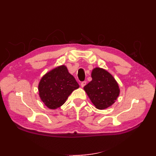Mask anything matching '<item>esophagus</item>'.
<instances>
[{"label": "esophagus", "mask_w": 156, "mask_h": 156, "mask_svg": "<svg viewBox=\"0 0 156 156\" xmlns=\"http://www.w3.org/2000/svg\"><path fill=\"white\" fill-rule=\"evenodd\" d=\"M86 84H87V82H86V81H84V82H81V87H82V88H83Z\"/></svg>", "instance_id": "34e87169"}]
</instances>
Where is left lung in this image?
<instances>
[{
	"mask_svg": "<svg viewBox=\"0 0 156 156\" xmlns=\"http://www.w3.org/2000/svg\"><path fill=\"white\" fill-rule=\"evenodd\" d=\"M92 81L84 87L95 107L103 110L115 103L119 94V84L110 73L103 68H95L92 71Z\"/></svg>",
	"mask_w": 156,
	"mask_h": 156,
	"instance_id": "left-lung-1",
	"label": "left lung"
}]
</instances>
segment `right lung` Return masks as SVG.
<instances>
[{
  "mask_svg": "<svg viewBox=\"0 0 156 156\" xmlns=\"http://www.w3.org/2000/svg\"><path fill=\"white\" fill-rule=\"evenodd\" d=\"M78 88V82L64 65L58 66L46 73L38 85L39 97L50 109L60 107L72 92Z\"/></svg>",
  "mask_w": 156,
  "mask_h": 156,
  "instance_id": "1",
  "label": "right lung"
}]
</instances>
